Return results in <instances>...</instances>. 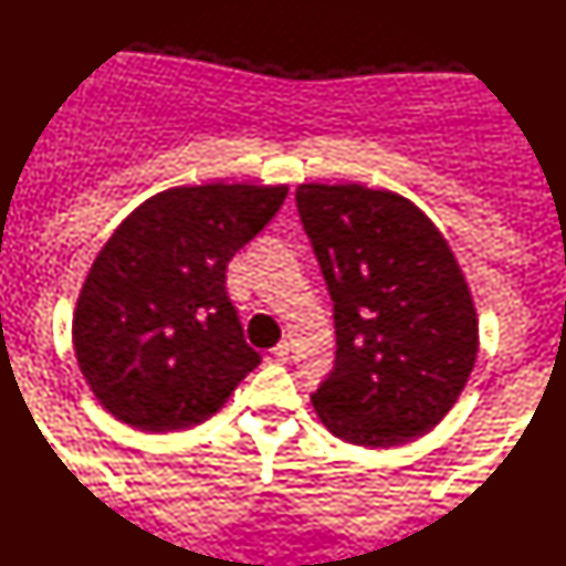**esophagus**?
<instances>
[{
  "label": "esophagus",
  "mask_w": 566,
  "mask_h": 566,
  "mask_svg": "<svg viewBox=\"0 0 566 566\" xmlns=\"http://www.w3.org/2000/svg\"><path fill=\"white\" fill-rule=\"evenodd\" d=\"M271 353H274V357H276L279 363H287V360H290V353H292V349H290V342H287V339H282L274 349H271Z\"/></svg>",
  "instance_id": "34e87169"
}]
</instances>
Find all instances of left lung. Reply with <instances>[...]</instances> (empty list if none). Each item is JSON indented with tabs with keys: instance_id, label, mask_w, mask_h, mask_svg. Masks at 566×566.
<instances>
[{
	"instance_id": "1",
	"label": "left lung",
	"mask_w": 566,
	"mask_h": 566,
	"mask_svg": "<svg viewBox=\"0 0 566 566\" xmlns=\"http://www.w3.org/2000/svg\"><path fill=\"white\" fill-rule=\"evenodd\" d=\"M295 200L334 300V370L311 397L321 423L368 449L418 439L452 410L478 355L452 250L395 192L311 182Z\"/></svg>"
}]
</instances>
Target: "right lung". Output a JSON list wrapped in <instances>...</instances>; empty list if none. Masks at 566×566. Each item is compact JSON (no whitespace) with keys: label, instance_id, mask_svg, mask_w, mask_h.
Wrapping results in <instances>:
<instances>
[{"label":"right lung","instance_id":"add662e5","mask_svg":"<svg viewBox=\"0 0 566 566\" xmlns=\"http://www.w3.org/2000/svg\"><path fill=\"white\" fill-rule=\"evenodd\" d=\"M287 185L171 188L93 261L73 342L106 410L148 433L198 426L261 363L227 295V263L274 219Z\"/></svg>","mask_w":566,"mask_h":566}]
</instances>
